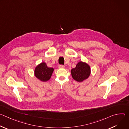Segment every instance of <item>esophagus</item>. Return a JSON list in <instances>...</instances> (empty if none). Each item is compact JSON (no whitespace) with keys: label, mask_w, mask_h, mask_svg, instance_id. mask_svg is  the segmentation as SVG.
Wrapping results in <instances>:
<instances>
[{"label":"esophagus","mask_w":129,"mask_h":129,"mask_svg":"<svg viewBox=\"0 0 129 129\" xmlns=\"http://www.w3.org/2000/svg\"><path fill=\"white\" fill-rule=\"evenodd\" d=\"M58 67L59 68H64L65 67V66L64 65H59L58 66Z\"/></svg>","instance_id":"esophagus-1"}]
</instances>
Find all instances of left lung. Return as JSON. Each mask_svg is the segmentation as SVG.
Wrapping results in <instances>:
<instances>
[{
  "mask_svg": "<svg viewBox=\"0 0 129 129\" xmlns=\"http://www.w3.org/2000/svg\"><path fill=\"white\" fill-rule=\"evenodd\" d=\"M72 78L79 82H82L89 78L91 73L90 66L85 62H79L75 68L71 70Z\"/></svg>",
  "mask_w": 129,
  "mask_h": 129,
  "instance_id": "left-lung-1",
  "label": "left lung"
}]
</instances>
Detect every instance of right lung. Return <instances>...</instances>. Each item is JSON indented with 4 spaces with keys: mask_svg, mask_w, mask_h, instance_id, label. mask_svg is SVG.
<instances>
[{
    "mask_svg": "<svg viewBox=\"0 0 129 129\" xmlns=\"http://www.w3.org/2000/svg\"><path fill=\"white\" fill-rule=\"evenodd\" d=\"M53 70V68L48 67L45 62H42L35 68L34 75L41 81L47 82L50 79Z\"/></svg>",
    "mask_w": 129,
    "mask_h": 129,
    "instance_id": "obj_1",
    "label": "right lung"
}]
</instances>
